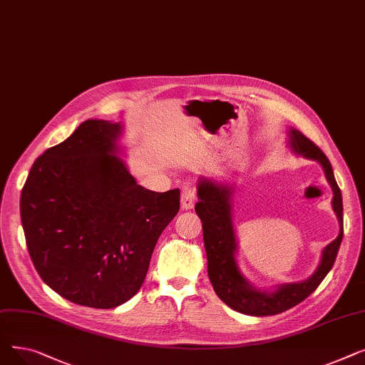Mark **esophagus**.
Masks as SVG:
<instances>
[{"instance_id":"34e87169","label":"esophagus","mask_w":365,"mask_h":365,"mask_svg":"<svg viewBox=\"0 0 365 365\" xmlns=\"http://www.w3.org/2000/svg\"><path fill=\"white\" fill-rule=\"evenodd\" d=\"M197 200V189L190 185H186L182 187V201L180 205L183 210L194 208Z\"/></svg>"}]
</instances>
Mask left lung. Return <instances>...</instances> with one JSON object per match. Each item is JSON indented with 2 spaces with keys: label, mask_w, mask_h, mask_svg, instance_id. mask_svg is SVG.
Returning a JSON list of instances; mask_svg holds the SVG:
<instances>
[{
  "label": "left lung",
  "mask_w": 365,
  "mask_h": 365,
  "mask_svg": "<svg viewBox=\"0 0 365 365\" xmlns=\"http://www.w3.org/2000/svg\"><path fill=\"white\" fill-rule=\"evenodd\" d=\"M290 148L297 155L315 160L322 165L325 178L333 189V210L340 223L339 237L324 248L317 271L302 282L281 284L274 292L255 289L241 275L235 259L237 238L231 213V187L227 185H217L208 179H201L198 183L200 201L195 204V212L202 222L208 278L220 300L229 308L245 315H277L293 308L312 294L333 267L343 238L341 192L329 158L311 139L294 128L290 130Z\"/></svg>",
  "instance_id": "left-lung-1"
}]
</instances>
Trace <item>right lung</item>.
Wrapping results in <instances>:
<instances>
[{"instance_id": "right-lung-1", "label": "right lung", "mask_w": 365, "mask_h": 365, "mask_svg": "<svg viewBox=\"0 0 365 365\" xmlns=\"http://www.w3.org/2000/svg\"><path fill=\"white\" fill-rule=\"evenodd\" d=\"M121 125L87 120L38 157L21 195L36 272L57 294L112 309L139 292L153 248L180 208V190L136 183L118 152Z\"/></svg>"}]
</instances>
